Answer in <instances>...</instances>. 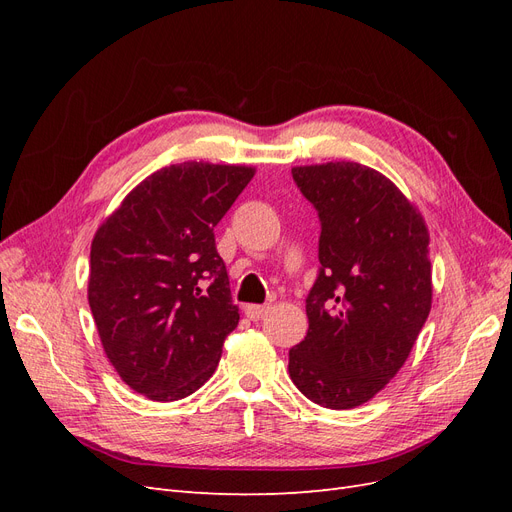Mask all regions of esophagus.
Instances as JSON below:
<instances>
[{
    "label": "esophagus",
    "instance_id": "esophagus-1",
    "mask_svg": "<svg viewBox=\"0 0 512 512\" xmlns=\"http://www.w3.org/2000/svg\"><path fill=\"white\" fill-rule=\"evenodd\" d=\"M269 312V305H247L245 307V314L250 320H262Z\"/></svg>",
    "mask_w": 512,
    "mask_h": 512
}]
</instances>
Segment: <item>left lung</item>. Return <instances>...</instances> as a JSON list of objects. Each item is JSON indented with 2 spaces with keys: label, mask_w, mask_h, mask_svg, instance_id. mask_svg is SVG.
Masks as SVG:
<instances>
[{
  "label": "left lung",
  "mask_w": 512,
  "mask_h": 512,
  "mask_svg": "<svg viewBox=\"0 0 512 512\" xmlns=\"http://www.w3.org/2000/svg\"><path fill=\"white\" fill-rule=\"evenodd\" d=\"M318 211V275L309 329L288 352L294 386L314 404L348 410L382 391L431 309L425 222L378 170L356 162L292 168Z\"/></svg>",
  "instance_id": "1"
}]
</instances>
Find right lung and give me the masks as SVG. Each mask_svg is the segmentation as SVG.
I'll return each instance as SVG.
<instances>
[{
    "label": "right lung",
    "instance_id": "add662e5",
    "mask_svg": "<svg viewBox=\"0 0 512 512\" xmlns=\"http://www.w3.org/2000/svg\"><path fill=\"white\" fill-rule=\"evenodd\" d=\"M254 168L170 164L126 196L96 232L89 307L108 361L153 401L200 389L239 324L215 226Z\"/></svg>",
    "mask_w": 512,
    "mask_h": 512
}]
</instances>
